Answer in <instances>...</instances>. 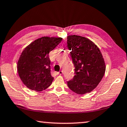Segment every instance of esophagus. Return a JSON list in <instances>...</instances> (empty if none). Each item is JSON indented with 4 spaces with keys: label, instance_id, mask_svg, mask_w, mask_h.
<instances>
[{
    "label": "esophagus",
    "instance_id": "1",
    "mask_svg": "<svg viewBox=\"0 0 127 127\" xmlns=\"http://www.w3.org/2000/svg\"><path fill=\"white\" fill-rule=\"evenodd\" d=\"M57 74H59V75H62V74H63V71H60L59 72H57Z\"/></svg>",
    "mask_w": 127,
    "mask_h": 127
}]
</instances>
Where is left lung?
I'll use <instances>...</instances> for the list:
<instances>
[{
	"mask_svg": "<svg viewBox=\"0 0 127 127\" xmlns=\"http://www.w3.org/2000/svg\"><path fill=\"white\" fill-rule=\"evenodd\" d=\"M67 47L75 67V75L67 82L68 86L78 94L91 92L101 82L106 69L101 51L89 39L77 35L67 36Z\"/></svg>",
	"mask_w": 127,
	"mask_h": 127,
	"instance_id": "1",
	"label": "left lung"
}]
</instances>
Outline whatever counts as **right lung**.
<instances>
[{"label":"right lung","instance_id":"obj_1","mask_svg":"<svg viewBox=\"0 0 127 127\" xmlns=\"http://www.w3.org/2000/svg\"><path fill=\"white\" fill-rule=\"evenodd\" d=\"M61 37H42L25 48L17 63L21 81L28 88L41 92L50 86L53 77L51 74L49 53L62 41Z\"/></svg>","mask_w":127,"mask_h":127}]
</instances>
